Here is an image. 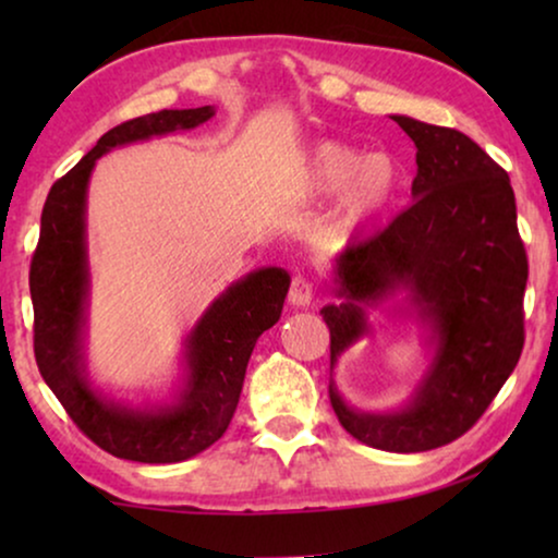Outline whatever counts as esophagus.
<instances>
[{"instance_id":"34e87169","label":"esophagus","mask_w":558,"mask_h":558,"mask_svg":"<svg viewBox=\"0 0 558 558\" xmlns=\"http://www.w3.org/2000/svg\"><path fill=\"white\" fill-rule=\"evenodd\" d=\"M312 296H315V287H312V281L304 277H294L292 287H289V302H292L294 307H310Z\"/></svg>"}]
</instances>
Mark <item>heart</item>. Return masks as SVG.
Segmentation results:
<instances>
[{"instance_id": "1", "label": "heart", "mask_w": 558, "mask_h": 558, "mask_svg": "<svg viewBox=\"0 0 558 558\" xmlns=\"http://www.w3.org/2000/svg\"><path fill=\"white\" fill-rule=\"evenodd\" d=\"M401 190V167L388 151H368L340 142H319L307 157L304 193L335 201V223L355 231L391 208Z\"/></svg>"}]
</instances>
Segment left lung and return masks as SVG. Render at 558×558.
I'll return each mask as SVG.
<instances>
[{
  "label": "left lung",
  "mask_w": 558,
  "mask_h": 558,
  "mask_svg": "<svg viewBox=\"0 0 558 558\" xmlns=\"http://www.w3.org/2000/svg\"><path fill=\"white\" fill-rule=\"evenodd\" d=\"M391 119L416 147L414 203L376 239L335 258L338 304L319 315L330 327V371L371 332V307L401 296L396 312L424 327L432 357L407 407L353 409L330 378L342 429L368 447L409 454L462 437L513 373L529 258L508 172L457 129Z\"/></svg>",
  "instance_id": "obj_1"
}]
</instances>
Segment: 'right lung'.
Segmentation results:
<instances>
[{"mask_svg": "<svg viewBox=\"0 0 558 558\" xmlns=\"http://www.w3.org/2000/svg\"><path fill=\"white\" fill-rule=\"evenodd\" d=\"M213 117V106L162 109L113 126L50 187L43 208L40 241L29 264L37 368L78 429L121 460L182 462L223 437L239 407L256 340L279 323L289 292V274L266 266L233 281L213 300L182 342L185 371L172 401L132 407L106 399L90 384L86 365L90 292L86 197L96 159L124 144L187 132Z\"/></svg>", "mask_w": 558, "mask_h": 558, "instance_id": "1", "label": "right lung"}]
</instances>
